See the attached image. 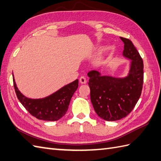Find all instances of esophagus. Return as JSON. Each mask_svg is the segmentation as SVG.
<instances>
[{
  "label": "esophagus",
  "instance_id": "34e87169",
  "mask_svg": "<svg viewBox=\"0 0 161 161\" xmlns=\"http://www.w3.org/2000/svg\"><path fill=\"white\" fill-rule=\"evenodd\" d=\"M80 83L82 84H86V77H83V76L81 77L80 78Z\"/></svg>",
  "mask_w": 161,
  "mask_h": 161
}]
</instances>
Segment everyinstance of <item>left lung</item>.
<instances>
[{"label":"left lung","instance_id":"8db88e82","mask_svg":"<svg viewBox=\"0 0 161 161\" xmlns=\"http://www.w3.org/2000/svg\"><path fill=\"white\" fill-rule=\"evenodd\" d=\"M124 43L123 55L131 60L129 76L115 78L102 76L96 70L88 72L91 100L99 117L115 121L129 115L137 103L143 85V61L129 39L120 37Z\"/></svg>","mask_w":161,"mask_h":161}]
</instances>
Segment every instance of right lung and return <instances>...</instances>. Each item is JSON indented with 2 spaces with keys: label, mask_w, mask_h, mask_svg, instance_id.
Returning a JSON list of instances; mask_svg holds the SVG:
<instances>
[{
  "label": "right lung",
  "mask_w": 161,
  "mask_h": 161,
  "mask_svg": "<svg viewBox=\"0 0 161 161\" xmlns=\"http://www.w3.org/2000/svg\"><path fill=\"white\" fill-rule=\"evenodd\" d=\"M13 83L16 96L26 110L36 118L47 121H57L66 114L71 97L78 88V80H76L48 97L35 100L20 93L14 79Z\"/></svg>",
  "instance_id": "add662e5"
}]
</instances>
